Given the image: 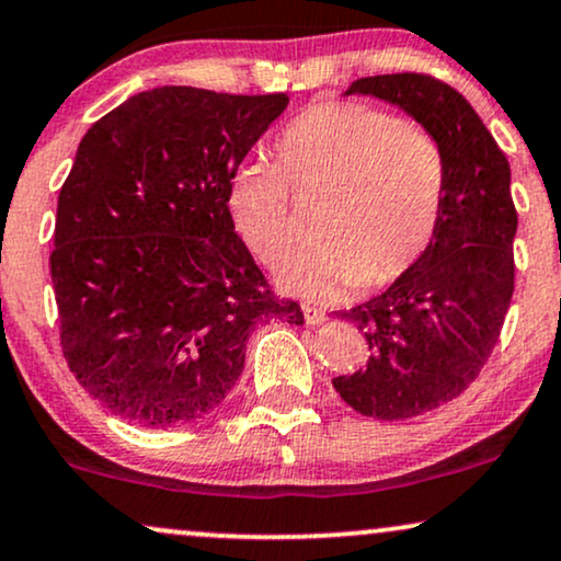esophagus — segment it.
<instances>
[{
  "mask_svg": "<svg viewBox=\"0 0 561 561\" xmlns=\"http://www.w3.org/2000/svg\"><path fill=\"white\" fill-rule=\"evenodd\" d=\"M302 316H305V323L308 325H318L325 320V310L323 308H316V305H302Z\"/></svg>",
  "mask_w": 561,
  "mask_h": 561,
  "instance_id": "34e87169",
  "label": "esophagus"
}]
</instances>
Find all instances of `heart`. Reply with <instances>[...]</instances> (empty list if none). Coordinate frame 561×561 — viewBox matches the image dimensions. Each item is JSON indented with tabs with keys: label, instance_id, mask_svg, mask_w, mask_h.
<instances>
[{
	"label": "heart",
	"instance_id": "1",
	"mask_svg": "<svg viewBox=\"0 0 561 561\" xmlns=\"http://www.w3.org/2000/svg\"><path fill=\"white\" fill-rule=\"evenodd\" d=\"M276 167L243 163L228 207L245 245L276 264L295 243L293 194H328L318 245L282 261L276 282L308 300H339L398 282L428 249L444 199V156L413 119L358 102L302 110L274 144Z\"/></svg>",
	"mask_w": 561,
	"mask_h": 561
}]
</instances>
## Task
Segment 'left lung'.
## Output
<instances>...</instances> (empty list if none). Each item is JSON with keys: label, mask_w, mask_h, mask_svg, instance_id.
<instances>
[{"label": "left lung", "mask_w": 561, "mask_h": 561, "mask_svg": "<svg viewBox=\"0 0 561 561\" xmlns=\"http://www.w3.org/2000/svg\"><path fill=\"white\" fill-rule=\"evenodd\" d=\"M375 96L436 138L444 199L423 256L382 295L343 312L369 346L367 367L333 377L356 413L408 421L467 390L497 343L513 297L511 167L457 89L423 73H385L343 96Z\"/></svg>", "instance_id": "1"}]
</instances>
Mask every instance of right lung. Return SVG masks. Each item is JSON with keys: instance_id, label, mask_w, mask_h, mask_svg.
Returning <instances> with one entry per match:
<instances>
[{"instance_id": "1", "label": "right lung", "mask_w": 561, "mask_h": 561, "mask_svg": "<svg viewBox=\"0 0 561 561\" xmlns=\"http://www.w3.org/2000/svg\"><path fill=\"white\" fill-rule=\"evenodd\" d=\"M287 102L159 87L81 138L50 279L69 369L123 421H199L236 387L253 328L305 323L268 293L228 210L230 176Z\"/></svg>"}]
</instances>
